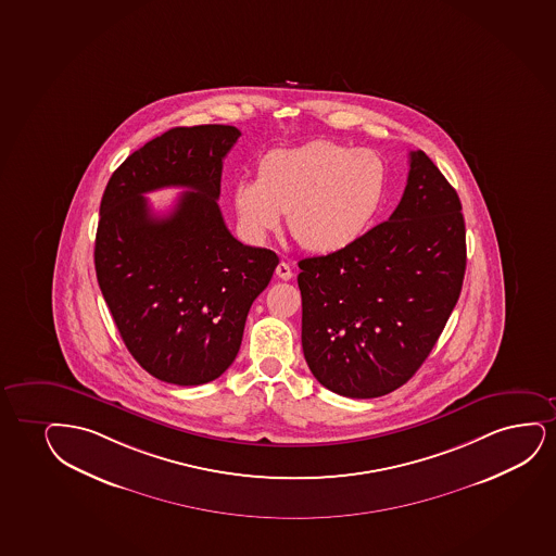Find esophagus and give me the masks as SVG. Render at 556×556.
I'll return each instance as SVG.
<instances>
[{"mask_svg": "<svg viewBox=\"0 0 556 556\" xmlns=\"http://www.w3.org/2000/svg\"><path fill=\"white\" fill-rule=\"evenodd\" d=\"M276 276L280 278V280H291L293 278V270L289 267L288 263H278V267H276Z\"/></svg>", "mask_w": 556, "mask_h": 556, "instance_id": "obj_1", "label": "esophagus"}]
</instances>
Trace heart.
Listing matches in <instances>:
<instances>
[{"label": "heart", "instance_id": "obj_1", "mask_svg": "<svg viewBox=\"0 0 556 556\" xmlns=\"http://www.w3.org/2000/svg\"><path fill=\"white\" fill-rule=\"evenodd\" d=\"M387 188L386 162L374 150L314 141L265 155L257 178L232 186V206L253 242L278 231L289 212V229L301 247L331 253L370 231Z\"/></svg>", "mask_w": 556, "mask_h": 556}]
</instances>
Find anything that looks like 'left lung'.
<instances>
[{
  "mask_svg": "<svg viewBox=\"0 0 556 556\" xmlns=\"http://www.w3.org/2000/svg\"><path fill=\"white\" fill-rule=\"evenodd\" d=\"M460 211L455 188L415 150L387 222L352 247L299 261L304 358L321 386L376 399L419 370L463 289Z\"/></svg>",
  "mask_w": 556,
  "mask_h": 556,
  "instance_id": "obj_1",
  "label": "left lung"
}]
</instances>
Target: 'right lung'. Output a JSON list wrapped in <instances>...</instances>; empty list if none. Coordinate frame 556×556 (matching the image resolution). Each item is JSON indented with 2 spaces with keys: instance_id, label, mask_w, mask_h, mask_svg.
I'll use <instances>...</instances> for the list:
<instances>
[{
  "instance_id": "1",
  "label": "right lung",
  "mask_w": 556,
  "mask_h": 556,
  "mask_svg": "<svg viewBox=\"0 0 556 556\" xmlns=\"http://www.w3.org/2000/svg\"><path fill=\"white\" fill-rule=\"evenodd\" d=\"M237 127H173L114 170L99 206L96 275L119 337L157 380L203 386L231 366L278 255L244 247L218 206ZM186 187L167 217L143 193Z\"/></svg>"
}]
</instances>
